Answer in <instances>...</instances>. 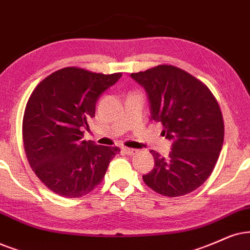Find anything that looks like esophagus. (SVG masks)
Returning a JSON list of instances; mask_svg holds the SVG:
<instances>
[{"instance_id":"34e87169","label":"esophagus","mask_w":250,"mask_h":250,"mask_svg":"<svg viewBox=\"0 0 250 250\" xmlns=\"http://www.w3.org/2000/svg\"><path fill=\"white\" fill-rule=\"evenodd\" d=\"M123 152H125V154H129V156H135L136 153L138 152V150H136V148H130V147H122Z\"/></svg>"}]
</instances>
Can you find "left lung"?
<instances>
[{"label":"left lung","instance_id":"1","mask_svg":"<svg viewBox=\"0 0 250 250\" xmlns=\"http://www.w3.org/2000/svg\"><path fill=\"white\" fill-rule=\"evenodd\" d=\"M146 91L151 120L163 125L172 151L151 150L154 167L143 175L158 194L176 197L194 191L216 166L224 142V120L216 98L204 83L174 65L160 64L131 74Z\"/></svg>","mask_w":250,"mask_h":250}]
</instances>
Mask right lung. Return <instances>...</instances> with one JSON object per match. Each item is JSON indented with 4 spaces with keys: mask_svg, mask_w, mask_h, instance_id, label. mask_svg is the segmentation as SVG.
Here are the masks:
<instances>
[{
    "mask_svg": "<svg viewBox=\"0 0 250 250\" xmlns=\"http://www.w3.org/2000/svg\"><path fill=\"white\" fill-rule=\"evenodd\" d=\"M121 72L104 75L68 67L47 76L34 88L25 107L23 143L28 164L47 188L78 198L103 179L118 146L83 141L96 104Z\"/></svg>",
    "mask_w": 250,
    "mask_h": 250,
    "instance_id": "right-lung-1",
    "label": "right lung"
}]
</instances>
